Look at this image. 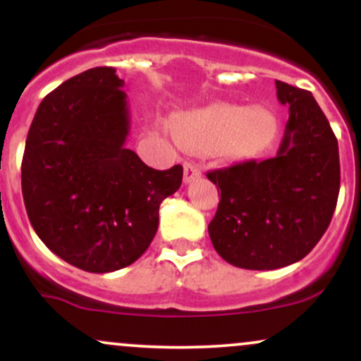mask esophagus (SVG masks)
<instances>
[{
  "label": "esophagus",
  "mask_w": 361,
  "mask_h": 361,
  "mask_svg": "<svg viewBox=\"0 0 361 361\" xmlns=\"http://www.w3.org/2000/svg\"><path fill=\"white\" fill-rule=\"evenodd\" d=\"M200 176H202V171L197 164H193V163L185 164V178H183L185 183H192V181L198 180Z\"/></svg>",
  "instance_id": "esophagus-1"
}]
</instances>
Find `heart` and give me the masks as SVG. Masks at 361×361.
Returning a JSON list of instances; mask_svg holds the SVG:
<instances>
[{"label":"heart","instance_id":"heart-1","mask_svg":"<svg viewBox=\"0 0 361 361\" xmlns=\"http://www.w3.org/2000/svg\"><path fill=\"white\" fill-rule=\"evenodd\" d=\"M279 117L264 106L247 109L233 103H212L176 115L173 132L192 151H209L231 161L263 154L279 135Z\"/></svg>","mask_w":361,"mask_h":361}]
</instances>
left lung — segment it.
Returning <instances> with one entry per match:
<instances>
[{
    "instance_id": "left-lung-1",
    "label": "left lung",
    "mask_w": 361,
    "mask_h": 361,
    "mask_svg": "<svg viewBox=\"0 0 361 361\" xmlns=\"http://www.w3.org/2000/svg\"><path fill=\"white\" fill-rule=\"evenodd\" d=\"M276 82L288 122L275 157L207 173L221 188L209 235L227 263L276 270L307 256L326 233L339 193L333 128L307 90Z\"/></svg>"
}]
</instances>
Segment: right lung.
<instances>
[{"label":"right lung","instance_id":"add662e5","mask_svg":"<svg viewBox=\"0 0 361 361\" xmlns=\"http://www.w3.org/2000/svg\"><path fill=\"white\" fill-rule=\"evenodd\" d=\"M114 68L64 81L37 109L22 161L32 227L54 255L90 273L126 268L156 235L181 164L157 171L126 147L130 111Z\"/></svg>","mask_w":361,"mask_h":361}]
</instances>
